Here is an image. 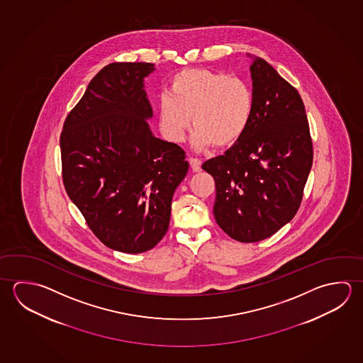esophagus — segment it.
<instances>
[{
    "label": "esophagus",
    "mask_w": 363,
    "mask_h": 363,
    "mask_svg": "<svg viewBox=\"0 0 363 363\" xmlns=\"http://www.w3.org/2000/svg\"><path fill=\"white\" fill-rule=\"evenodd\" d=\"M189 162H190V166L194 172H200L201 171V160H197V158H190Z\"/></svg>",
    "instance_id": "esophagus-1"
}]
</instances>
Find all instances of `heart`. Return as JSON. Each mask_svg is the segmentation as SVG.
<instances>
[{
  "instance_id": "heart-1",
  "label": "heart",
  "mask_w": 363,
  "mask_h": 363,
  "mask_svg": "<svg viewBox=\"0 0 363 363\" xmlns=\"http://www.w3.org/2000/svg\"><path fill=\"white\" fill-rule=\"evenodd\" d=\"M162 134L179 143L190 128L192 141L199 149L229 147L246 131L254 96L241 77L208 69L179 71L169 83L168 94L158 99Z\"/></svg>"
}]
</instances>
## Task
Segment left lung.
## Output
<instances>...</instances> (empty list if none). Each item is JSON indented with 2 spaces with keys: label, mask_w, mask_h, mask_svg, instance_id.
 Masks as SVG:
<instances>
[{
  "label": "left lung",
  "mask_w": 363,
  "mask_h": 363,
  "mask_svg": "<svg viewBox=\"0 0 363 363\" xmlns=\"http://www.w3.org/2000/svg\"><path fill=\"white\" fill-rule=\"evenodd\" d=\"M251 57L254 109L247 128L224 155L203 164L216 181V222L246 243L265 240L292 220L313 158L298 91L265 60Z\"/></svg>",
  "instance_id": "1"
}]
</instances>
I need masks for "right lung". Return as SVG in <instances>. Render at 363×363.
Instances as JSON below:
<instances>
[{
  "label": "right lung",
  "mask_w": 363,
  "mask_h": 363,
  "mask_svg": "<svg viewBox=\"0 0 363 363\" xmlns=\"http://www.w3.org/2000/svg\"><path fill=\"white\" fill-rule=\"evenodd\" d=\"M149 62H113L91 79L60 136L65 190L107 247L145 252L164 237L184 150L155 138L144 90Z\"/></svg>",
  "instance_id": "add662e5"
}]
</instances>
